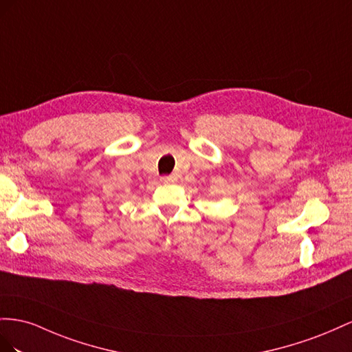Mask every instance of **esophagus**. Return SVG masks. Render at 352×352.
Returning <instances> with one entry per match:
<instances>
[{"label":"esophagus","mask_w":352,"mask_h":352,"mask_svg":"<svg viewBox=\"0 0 352 352\" xmlns=\"http://www.w3.org/2000/svg\"><path fill=\"white\" fill-rule=\"evenodd\" d=\"M160 182H162L164 184L174 183V182H175V177H173V175H165V177H160Z\"/></svg>","instance_id":"esophagus-1"}]
</instances>
